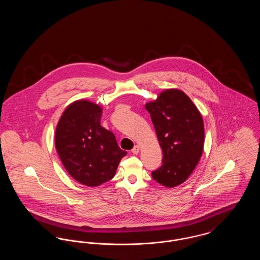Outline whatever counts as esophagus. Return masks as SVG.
<instances>
[{
	"instance_id": "1",
	"label": "esophagus",
	"mask_w": 260,
	"mask_h": 260,
	"mask_svg": "<svg viewBox=\"0 0 260 260\" xmlns=\"http://www.w3.org/2000/svg\"><path fill=\"white\" fill-rule=\"evenodd\" d=\"M139 150H140V147L138 146V145H136L134 148H133V150H132V152L134 153V154H138V152H139Z\"/></svg>"
}]
</instances>
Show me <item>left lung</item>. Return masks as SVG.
I'll return each mask as SVG.
<instances>
[{
    "mask_svg": "<svg viewBox=\"0 0 260 260\" xmlns=\"http://www.w3.org/2000/svg\"><path fill=\"white\" fill-rule=\"evenodd\" d=\"M162 150L161 166L152 177L161 185L183 183L202 157L205 142L201 113L185 93L167 89L145 105Z\"/></svg>",
    "mask_w": 260,
    "mask_h": 260,
    "instance_id": "obj_1",
    "label": "left lung"
}]
</instances>
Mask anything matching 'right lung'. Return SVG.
Instances as JSON below:
<instances>
[{
  "mask_svg": "<svg viewBox=\"0 0 260 260\" xmlns=\"http://www.w3.org/2000/svg\"><path fill=\"white\" fill-rule=\"evenodd\" d=\"M102 109L87 100L71 103L55 131V148L64 168L78 182L99 186L112 179L126 152L100 124Z\"/></svg>",
  "mask_w": 260,
  "mask_h": 260,
  "instance_id": "1",
  "label": "right lung"
}]
</instances>
